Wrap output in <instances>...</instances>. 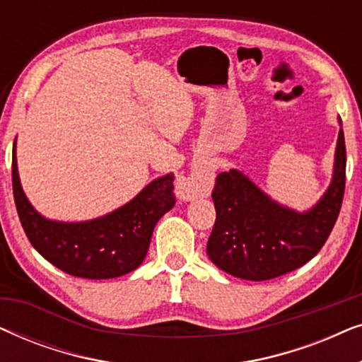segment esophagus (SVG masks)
Instances as JSON below:
<instances>
[{
	"mask_svg": "<svg viewBox=\"0 0 362 362\" xmlns=\"http://www.w3.org/2000/svg\"><path fill=\"white\" fill-rule=\"evenodd\" d=\"M212 175L207 171L196 170L181 177L176 182V194L182 201H192L196 197H206L211 194Z\"/></svg>",
	"mask_w": 362,
	"mask_h": 362,
	"instance_id": "esophagus-1",
	"label": "esophagus"
}]
</instances>
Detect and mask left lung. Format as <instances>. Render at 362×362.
Wrapping results in <instances>:
<instances>
[{"instance_id": "obj_1", "label": "left lung", "mask_w": 362, "mask_h": 362, "mask_svg": "<svg viewBox=\"0 0 362 362\" xmlns=\"http://www.w3.org/2000/svg\"><path fill=\"white\" fill-rule=\"evenodd\" d=\"M341 125V118H338ZM346 182L344 133L339 128L333 177L308 211L281 206L244 173L229 170L216 180V224L207 240L212 264L242 280L276 279L300 269L325 245L339 216Z\"/></svg>"}]
</instances>
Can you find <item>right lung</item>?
<instances>
[{
  "label": "right lung",
  "mask_w": 362,
  "mask_h": 362,
  "mask_svg": "<svg viewBox=\"0 0 362 362\" xmlns=\"http://www.w3.org/2000/svg\"><path fill=\"white\" fill-rule=\"evenodd\" d=\"M173 173L143 187L125 206L82 222L39 214L24 194L13 145V194L29 242L44 259L69 275L103 280L130 274L145 260L156 222L175 206Z\"/></svg>",
  "instance_id": "right-lung-1"
}]
</instances>
